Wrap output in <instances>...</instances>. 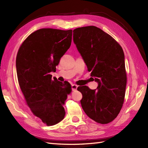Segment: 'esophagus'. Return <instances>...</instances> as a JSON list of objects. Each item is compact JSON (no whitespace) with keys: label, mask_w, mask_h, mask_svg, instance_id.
<instances>
[{"label":"esophagus","mask_w":148,"mask_h":148,"mask_svg":"<svg viewBox=\"0 0 148 148\" xmlns=\"http://www.w3.org/2000/svg\"><path fill=\"white\" fill-rule=\"evenodd\" d=\"M77 86L75 85V84H73V85H71V90L73 91H76L77 89Z\"/></svg>","instance_id":"obj_1"}]
</instances>
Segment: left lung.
Here are the masks:
<instances>
[{
    "label": "left lung",
    "mask_w": 148,
    "mask_h": 148,
    "mask_svg": "<svg viewBox=\"0 0 148 148\" xmlns=\"http://www.w3.org/2000/svg\"><path fill=\"white\" fill-rule=\"evenodd\" d=\"M73 42L91 76L98 83L96 89L78 87L87 116L107 124L116 118L124 102L126 86L125 54L119 43L95 26L73 30Z\"/></svg>",
    "instance_id": "8db88e82"
}]
</instances>
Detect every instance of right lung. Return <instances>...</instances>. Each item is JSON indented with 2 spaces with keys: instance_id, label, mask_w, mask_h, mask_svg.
<instances>
[{
  "instance_id": "1",
  "label": "right lung",
  "mask_w": 148,
  "mask_h": 148,
  "mask_svg": "<svg viewBox=\"0 0 148 148\" xmlns=\"http://www.w3.org/2000/svg\"><path fill=\"white\" fill-rule=\"evenodd\" d=\"M72 30L41 29L30 34L18 52V80L32 113L48 126L64 119L71 85L53 78L60 59L71 46Z\"/></svg>"
}]
</instances>
